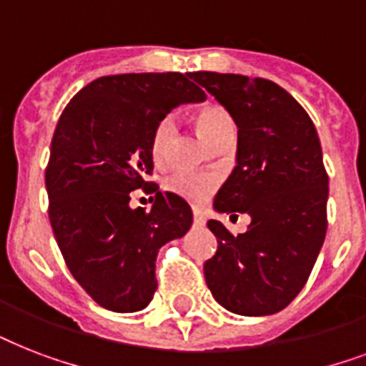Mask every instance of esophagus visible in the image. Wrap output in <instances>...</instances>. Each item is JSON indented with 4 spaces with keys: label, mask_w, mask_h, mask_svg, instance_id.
Returning <instances> with one entry per match:
<instances>
[{
    "label": "esophagus",
    "mask_w": 366,
    "mask_h": 366,
    "mask_svg": "<svg viewBox=\"0 0 366 366\" xmlns=\"http://www.w3.org/2000/svg\"><path fill=\"white\" fill-rule=\"evenodd\" d=\"M194 224H195V226H205V224H207L205 214H203L199 209H194Z\"/></svg>",
    "instance_id": "obj_1"
}]
</instances>
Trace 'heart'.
<instances>
[{"label":"heart","mask_w":366,"mask_h":366,"mask_svg":"<svg viewBox=\"0 0 366 366\" xmlns=\"http://www.w3.org/2000/svg\"><path fill=\"white\" fill-rule=\"evenodd\" d=\"M195 125L197 131L203 137L207 144L211 142L212 138L220 134V132L234 129V119L228 112L220 108V106H207L195 116ZM172 131H174V123L171 117L161 119L154 129L152 134V159L155 163H161L165 157L167 144L171 140ZM218 177L212 172H189V171H178L165 180V189L171 194L189 201V203H203L209 199V195L217 189Z\"/></svg>","instance_id":"heart-1"}]
</instances>
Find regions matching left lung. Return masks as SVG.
<instances>
[{"mask_svg":"<svg viewBox=\"0 0 366 366\" xmlns=\"http://www.w3.org/2000/svg\"><path fill=\"white\" fill-rule=\"evenodd\" d=\"M189 77L237 125V165L214 197V211L250 217L239 235L209 220L218 250L203 266L207 287L228 312L272 315L304 289L327 234L329 177L317 131L273 81L217 71Z\"/></svg>","mask_w":366,"mask_h":366,"instance_id":"obj_1","label":"left lung"}]
</instances>
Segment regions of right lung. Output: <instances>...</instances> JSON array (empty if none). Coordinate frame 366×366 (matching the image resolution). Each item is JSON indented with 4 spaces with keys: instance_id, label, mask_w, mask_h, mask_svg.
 Returning <instances> with one entry per match:
<instances>
[{
    "instance_id": "add662e5",
    "label": "right lung",
    "mask_w": 366,
    "mask_h": 366,
    "mask_svg": "<svg viewBox=\"0 0 366 366\" xmlns=\"http://www.w3.org/2000/svg\"><path fill=\"white\" fill-rule=\"evenodd\" d=\"M205 99L188 74H119L89 83L60 116L45 171L49 220L68 269L104 310L148 306L157 252L192 228V209L171 192L154 188L149 211L129 201L149 186L155 125Z\"/></svg>"
}]
</instances>
